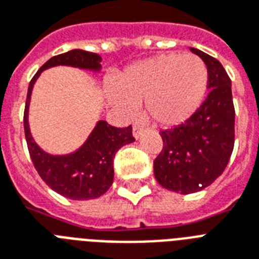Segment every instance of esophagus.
Returning <instances> with one entry per match:
<instances>
[{"label": "esophagus", "instance_id": "1", "mask_svg": "<svg viewBox=\"0 0 259 259\" xmlns=\"http://www.w3.org/2000/svg\"><path fill=\"white\" fill-rule=\"evenodd\" d=\"M143 128L144 127H143L142 124H139V123L134 124V128H132V135H134V138H135V139H139V136H140V134H142Z\"/></svg>", "mask_w": 259, "mask_h": 259}]
</instances>
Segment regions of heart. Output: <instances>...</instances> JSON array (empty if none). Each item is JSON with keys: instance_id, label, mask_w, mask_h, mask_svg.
Returning a JSON list of instances; mask_svg holds the SVG:
<instances>
[{"instance_id": "b5f03b06", "label": "heart", "mask_w": 259, "mask_h": 259, "mask_svg": "<svg viewBox=\"0 0 259 259\" xmlns=\"http://www.w3.org/2000/svg\"><path fill=\"white\" fill-rule=\"evenodd\" d=\"M208 85L206 64L194 55L163 53L127 67L107 92L109 103L132 117L144 101L147 117L162 127L191 119L203 103Z\"/></svg>"}]
</instances>
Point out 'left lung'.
<instances>
[{
    "label": "left lung",
    "instance_id": "left-lung-1",
    "mask_svg": "<svg viewBox=\"0 0 259 259\" xmlns=\"http://www.w3.org/2000/svg\"><path fill=\"white\" fill-rule=\"evenodd\" d=\"M190 51L207 67L210 92L191 119L160 132L163 150L154 160L159 185L183 195L203 190L222 175L234 148L230 77L217 59L196 48Z\"/></svg>",
    "mask_w": 259,
    "mask_h": 259
}]
</instances>
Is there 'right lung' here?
Instances as JSON below:
<instances>
[{
	"mask_svg": "<svg viewBox=\"0 0 259 259\" xmlns=\"http://www.w3.org/2000/svg\"><path fill=\"white\" fill-rule=\"evenodd\" d=\"M101 57L97 53L73 49L55 56L37 71L30 80L24 111V130L29 154L34 168L53 191L74 200L95 199L107 192L113 182V158L125 144L135 142L132 127L116 128L105 120L97 121L88 139L78 150L67 155H51L41 150L29 128V103L34 82L41 72L57 65L99 72Z\"/></svg>",
	"mask_w": 259,
	"mask_h": 259,
	"instance_id": "1",
	"label": "right lung"
}]
</instances>
